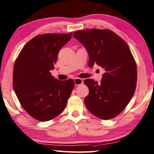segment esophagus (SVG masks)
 I'll list each match as a JSON object with an SVG mask.
<instances>
[{"mask_svg":"<svg viewBox=\"0 0 154 154\" xmlns=\"http://www.w3.org/2000/svg\"><path fill=\"white\" fill-rule=\"evenodd\" d=\"M74 82H75V85L77 86V85H81V84H83V81L82 79H81V78H75Z\"/></svg>","mask_w":154,"mask_h":154,"instance_id":"1","label":"esophagus"}]
</instances>
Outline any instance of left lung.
Returning a JSON list of instances; mask_svg holds the SVG:
<instances>
[{
	"instance_id": "obj_1",
	"label": "left lung",
	"mask_w": 154,
	"mask_h": 154,
	"mask_svg": "<svg viewBox=\"0 0 154 154\" xmlns=\"http://www.w3.org/2000/svg\"><path fill=\"white\" fill-rule=\"evenodd\" d=\"M73 37L88 51L89 67L97 64L105 70L101 83L84 81L89 91L86 107L99 119L114 118L128 105L136 88L137 66L130 49L109 29L78 31Z\"/></svg>"
}]
</instances>
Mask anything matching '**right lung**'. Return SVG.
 Segmentation results:
<instances>
[{"mask_svg": "<svg viewBox=\"0 0 154 154\" xmlns=\"http://www.w3.org/2000/svg\"><path fill=\"white\" fill-rule=\"evenodd\" d=\"M72 34L36 36L23 47L15 61L13 89L23 109L38 121H49L61 113L74 88L73 79L59 81L50 73L59 50Z\"/></svg>", "mask_w": 154, "mask_h": 154, "instance_id": "1", "label": "right lung"}]
</instances>
